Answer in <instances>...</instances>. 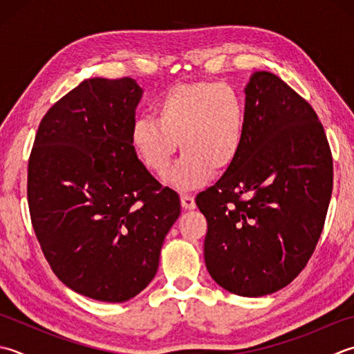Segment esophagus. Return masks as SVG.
Wrapping results in <instances>:
<instances>
[{"label":"esophagus","mask_w":354,"mask_h":354,"mask_svg":"<svg viewBox=\"0 0 354 354\" xmlns=\"http://www.w3.org/2000/svg\"><path fill=\"white\" fill-rule=\"evenodd\" d=\"M181 204H183L184 209H187V210H192V209H195V207H196L195 198H193V195H190V193H183Z\"/></svg>","instance_id":"1"}]
</instances>
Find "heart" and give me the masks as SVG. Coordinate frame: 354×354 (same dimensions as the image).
<instances>
[{"mask_svg":"<svg viewBox=\"0 0 354 354\" xmlns=\"http://www.w3.org/2000/svg\"><path fill=\"white\" fill-rule=\"evenodd\" d=\"M153 115L138 116L130 144L149 170L161 173L178 149L183 155L164 175L178 189L205 184L213 170L230 167L244 145L247 107L225 82L195 81L171 86L153 101Z\"/></svg>","mask_w":354,"mask_h":354,"instance_id":"heart-1","label":"heart"}]
</instances>
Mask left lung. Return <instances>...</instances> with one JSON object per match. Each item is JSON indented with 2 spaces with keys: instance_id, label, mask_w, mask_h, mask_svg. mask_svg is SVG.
Segmentation results:
<instances>
[{
  "instance_id": "obj_1",
  "label": "left lung",
  "mask_w": 354,
  "mask_h": 354,
  "mask_svg": "<svg viewBox=\"0 0 354 354\" xmlns=\"http://www.w3.org/2000/svg\"><path fill=\"white\" fill-rule=\"evenodd\" d=\"M247 133L219 181L201 192L204 259L230 293L272 295L313 254L333 190V158L313 107L270 72L245 87Z\"/></svg>"
}]
</instances>
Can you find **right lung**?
Segmentation results:
<instances>
[{"instance_id":"right-lung-1","label":"right lung","mask_w":354,"mask_h":354,"mask_svg":"<svg viewBox=\"0 0 354 354\" xmlns=\"http://www.w3.org/2000/svg\"><path fill=\"white\" fill-rule=\"evenodd\" d=\"M142 88L90 78L47 110L27 169V201L48 266L73 292L124 302L155 278L181 203L138 159L130 127Z\"/></svg>"}]
</instances>
